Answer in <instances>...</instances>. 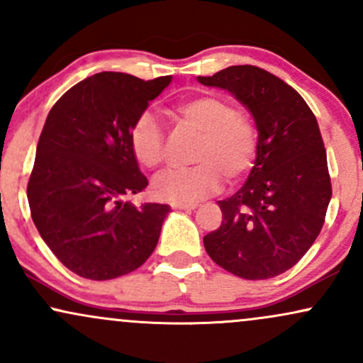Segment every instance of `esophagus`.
Masks as SVG:
<instances>
[{"label": "esophagus", "instance_id": "1", "mask_svg": "<svg viewBox=\"0 0 363 363\" xmlns=\"http://www.w3.org/2000/svg\"><path fill=\"white\" fill-rule=\"evenodd\" d=\"M170 206L174 210H196L198 208V205H194V203H170Z\"/></svg>", "mask_w": 363, "mask_h": 363}]
</instances>
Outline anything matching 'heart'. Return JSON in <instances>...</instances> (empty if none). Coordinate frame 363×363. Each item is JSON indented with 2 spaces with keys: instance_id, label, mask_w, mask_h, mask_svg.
Returning a JSON list of instances; mask_svg holds the SVG:
<instances>
[{
  "instance_id": "heart-1",
  "label": "heart",
  "mask_w": 363,
  "mask_h": 363,
  "mask_svg": "<svg viewBox=\"0 0 363 363\" xmlns=\"http://www.w3.org/2000/svg\"><path fill=\"white\" fill-rule=\"evenodd\" d=\"M174 111L184 126L201 133L193 153L198 164L158 174L152 184L157 198L198 201L220 189L223 176L235 182L251 172L259 152V129L251 114L222 95H198L177 104ZM129 148L145 169H157L164 160V129L148 112L131 126Z\"/></svg>"
}]
</instances>
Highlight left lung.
<instances>
[{
	"label": "left lung",
	"instance_id": "1",
	"mask_svg": "<svg viewBox=\"0 0 363 363\" xmlns=\"http://www.w3.org/2000/svg\"><path fill=\"white\" fill-rule=\"evenodd\" d=\"M198 80L232 91L259 129L249 179L218 203L223 222L203 237L208 256L245 280L278 277L318 239L333 194L318 119L297 90L257 66H230Z\"/></svg>",
	"mask_w": 363,
	"mask_h": 363
}]
</instances>
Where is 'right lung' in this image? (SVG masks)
I'll return each mask as SVG.
<instances>
[{"instance_id": "right-lung-1", "label": "right lung", "mask_w": 363, "mask_h": 363, "mask_svg": "<svg viewBox=\"0 0 363 363\" xmlns=\"http://www.w3.org/2000/svg\"><path fill=\"white\" fill-rule=\"evenodd\" d=\"M169 83L170 77L102 72L72 86L49 111L27 198L40 237L69 272L112 280L155 251L170 208L124 201L148 186L129 131Z\"/></svg>"}]
</instances>
